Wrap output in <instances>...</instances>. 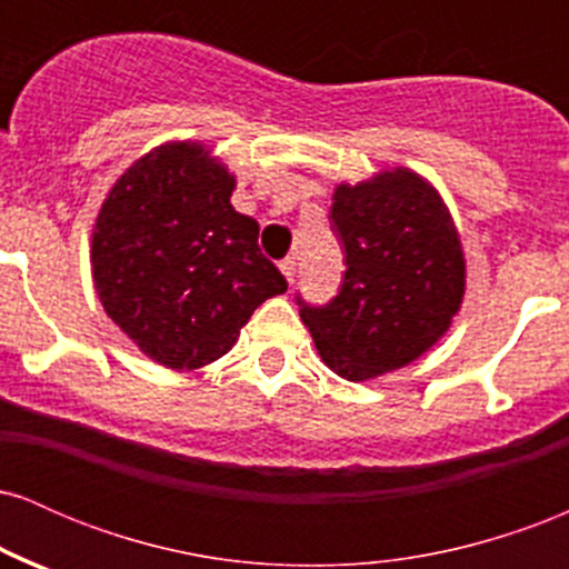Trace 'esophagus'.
<instances>
[{
    "label": "esophagus",
    "instance_id": "34e87169",
    "mask_svg": "<svg viewBox=\"0 0 569 569\" xmlns=\"http://www.w3.org/2000/svg\"><path fill=\"white\" fill-rule=\"evenodd\" d=\"M280 272H283L286 280H289V283H291L293 276H297V259H293V257H286L283 262H280Z\"/></svg>",
    "mask_w": 569,
    "mask_h": 569
}]
</instances>
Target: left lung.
Returning a JSON list of instances; mask_svg holds the SVG:
<instances>
[{"instance_id":"8db88e82","label":"left lung","mask_w":569,"mask_h":569,"mask_svg":"<svg viewBox=\"0 0 569 569\" xmlns=\"http://www.w3.org/2000/svg\"><path fill=\"white\" fill-rule=\"evenodd\" d=\"M331 232L342 243L337 297L299 316L331 371L350 382L407 367L439 339L460 310L466 262L439 192L417 173H380L337 187Z\"/></svg>"}]
</instances>
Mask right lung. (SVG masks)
Masks as SVG:
<instances>
[{"label":"right lung","mask_w":569,"mask_h":569,"mask_svg":"<svg viewBox=\"0 0 569 569\" xmlns=\"http://www.w3.org/2000/svg\"><path fill=\"white\" fill-rule=\"evenodd\" d=\"M232 189L200 143H166L120 176L98 213V299L162 367L217 361L251 312L289 289L257 243V221L232 208Z\"/></svg>","instance_id":"right-lung-1"}]
</instances>
